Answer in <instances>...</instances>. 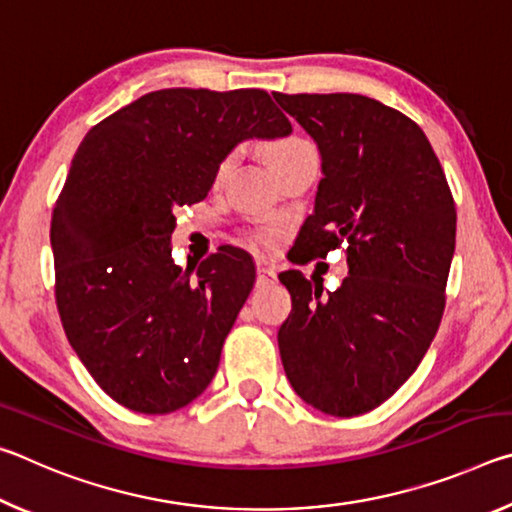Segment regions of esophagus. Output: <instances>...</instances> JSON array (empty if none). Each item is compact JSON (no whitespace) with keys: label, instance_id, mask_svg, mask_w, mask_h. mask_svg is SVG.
Wrapping results in <instances>:
<instances>
[{"label":"esophagus","instance_id":"obj_1","mask_svg":"<svg viewBox=\"0 0 512 512\" xmlns=\"http://www.w3.org/2000/svg\"><path fill=\"white\" fill-rule=\"evenodd\" d=\"M277 282V275L271 271V268L266 266H257V287H271V284Z\"/></svg>","mask_w":512,"mask_h":512}]
</instances>
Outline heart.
Listing matches in <instances>:
<instances>
[{"label": "heart", "mask_w": 512, "mask_h": 512, "mask_svg": "<svg viewBox=\"0 0 512 512\" xmlns=\"http://www.w3.org/2000/svg\"><path fill=\"white\" fill-rule=\"evenodd\" d=\"M309 151H316L314 146H311L307 140H302V137H282V140H275L271 144V164L273 169H280L282 164H287L291 160H296L298 155H305ZM237 162V153L232 151L228 155H223L219 167H216V180H221L225 173H228L232 167H235ZM248 244L255 246V248H275L280 244V232L275 228H257V230H250L248 235Z\"/></svg>", "instance_id": "1"}]
</instances>
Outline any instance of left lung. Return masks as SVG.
Wrapping results in <instances>:
<instances>
[{
	"label": "left lung",
	"instance_id": "1",
	"mask_svg": "<svg viewBox=\"0 0 512 512\" xmlns=\"http://www.w3.org/2000/svg\"><path fill=\"white\" fill-rule=\"evenodd\" d=\"M314 137L323 173L302 248L345 244L350 275L323 296L300 271L280 273L291 314L277 343L293 391L336 418L386 402L427 354L445 311L456 205L427 135L361 94H282Z\"/></svg>",
	"mask_w": 512,
	"mask_h": 512
}]
</instances>
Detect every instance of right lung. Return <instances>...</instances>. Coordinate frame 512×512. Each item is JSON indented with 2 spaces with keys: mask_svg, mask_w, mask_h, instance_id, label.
Instances as JSON below:
<instances>
[{
  "mask_svg": "<svg viewBox=\"0 0 512 512\" xmlns=\"http://www.w3.org/2000/svg\"><path fill=\"white\" fill-rule=\"evenodd\" d=\"M289 133L264 90L169 88L85 135L51 216L56 307L69 345L117 404L162 415L210 386L255 266L232 246L198 268L173 264V210L203 201L239 142Z\"/></svg>",
  "mask_w": 512,
  "mask_h": 512,
  "instance_id": "right-lung-1",
  "label": "right lung"
}]
</instances>
